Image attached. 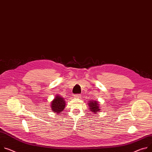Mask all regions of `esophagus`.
<instances>
[{
    "instance_id": "1",
    "label": "esophagus",
    "mask_w": 152,
    "mask_h": 152,
    "mask_svg": "<svg viewBox=\"0 0 152 152\" xmlns=\"http://www.w3.org/2000/svg\"><path fill=\"white\" fill-rule=\"evenodd\" d=\"M81 96V95L80 94H75L73 95V98H79Z\"/></svg>"
}]
</instances>
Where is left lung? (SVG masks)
I'll list each match as a JSON object with an SVG mask.
<instances>
[{"label":"left lung","mask_w":152,"mask_h":152,"mask_svg":"<svg viewBox=\"0 0 152 152\" xmlns=\"http://www.w3.org/2000/svg\"><path fill=\"white\" fill-rule=\"evenodd\" d=\"M88 106L90 107V109L91 111L93 112L94 113H96V112H97L100 110L98 101H90Z\"/></svg>","instance_id":"1"}]
</instances>
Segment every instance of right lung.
<instances>
[{
  "label": "right lung",
  "mask_w": 152,
  "mask_h": 152,
  "mask_svg": "<svg viewBox=\"0 0 152 152\" xmlns=\"http://www.w3.org/2000/svg\"><path fill=\"white\" fill-rule=\"evenodd\" d=\"M65 102L64 99L61 97V96H56V98H55L52 102H51V110L52 112H54V113H61V112H62L64 109L65 108Z\"/></svg>",
  "instance_id": "add662e5"
}]
</instances>
